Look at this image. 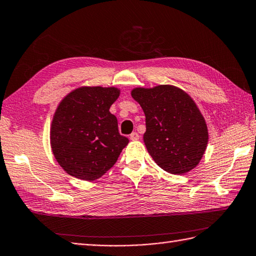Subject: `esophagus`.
I'll return each instance as SVG.
<instances>
[{"instance_id": "34e87169", "label": "esophagus", "mask_w": 256, "mask_h": 256, "mask_svg": "<svg viewBox=\"0 0 256 256\" xmlns=\"http://www.w3.org/2000/svg\"><path fill=\"white\" fill-rule=\"evenodd\" d=\"M138 138H140V135L136 132H133L131 133V135H130V140H131V141H136Z\"/></svg>"}]
</instances>
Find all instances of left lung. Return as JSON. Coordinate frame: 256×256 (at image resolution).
Instances as JSON below:
<instances>
[{
	"instance_id": "obj_1",
	"label": "left lung",
	"mask_w": 256,
	"mask_h": 256,
	"mask_svg": "<svg viewBox=\"0 0 256 256\" xmlns=\"http://www.w3.org/2000/svg\"><path fill=\"white\" fill-rule=\"evenodd\" d=\"M145 114L143 140L160 168L181 175L201 161L208 141L203 115L190 95L173 85L132 90Z\"/></svg>"
}]
</instances>
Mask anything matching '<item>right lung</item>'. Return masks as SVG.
Returning <instances> with one entry per match:
<instances>
[{
  "label": "right lung",
  "mask_w": 256,
  "mask_h": 256,
  "mask_svg": "<svg viewBox=\"0 0 256 256\" xmlns=\"http://www.w3.org/2000/svg\"><path fill=\"white\" fill-rule=\"evenodd\" d=\"M120 96L116 88L82 86L58 104L51 124V148L61 168L72 176L94 181L118 161L128 138L118 133L110 112Z\"/></svg>",
  "instance_id": "obj_1"
}]
</instances>
